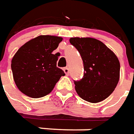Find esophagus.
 Segmentation results:
<instances>
[{"mask_svg":"<svg viewBox=\"0 0 134 134\" xmlns=\"http://www.w3.org/2000/svg\"><path fill=\"white\" fill-rule=\"evenodd\" d=\"M64 73L66 74L67 75H69V68L68 67H65V68H64Z\"/></svg>","mask_w":134,"mask_h":134,"instance_id":"34e87169","label":"esophagus"}]
</instances>
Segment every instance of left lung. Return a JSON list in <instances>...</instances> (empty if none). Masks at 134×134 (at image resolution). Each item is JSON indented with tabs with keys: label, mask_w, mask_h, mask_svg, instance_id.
Returning <instances> with one entry per match:
<instances>
[{
	"label": "left lung",
	"mask_w": 134,
	"mask_h": 134,
	"mask_svg": "<svg viewBox=\"0 0 134 134\" xmlns=\"http://www.w3.org/2000/svg\"><path fill=\"white\" fill-rule=\"evenodd\" d=\"M70 42L79 51L84 67L83 78L74 81L77 93L91 103L104 100L119 81L120 66L117 56L95 38H71Z\"/></svg>",
	"instance_id": "left-lung-1"
}]
</instances>
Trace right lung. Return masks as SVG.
I'll list each match as a JSON object with an SVG mask.
<instances>
[{
  "label": "right lung",
  "mask_w": 134,
  "mask_h": 134,
  "mask_svg": "<svg viewBox=\"0 0 134 134\" xmlns=\"http://www.w3.org/2000/svg\"><path fill=\"white\" fill-rule=\"evenodd\" d=\"M62 38L40 35L19 48L12 60L14 80L19 90L31 98L50 93L64 71L57 67V49Z\"/></svg>",
  "instance_id": "obj_1"
}]
</instances>
